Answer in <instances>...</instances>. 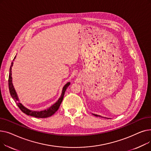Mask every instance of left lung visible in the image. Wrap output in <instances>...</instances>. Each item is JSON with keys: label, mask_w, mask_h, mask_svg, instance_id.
<instances>
[{"label": "left lung", "mask_w": 151, "mask_h": 151, "mask_svg": "<svg viewBox=\"0 0 151 151\" xmlns=\"http://www.w3.org/2000/svg\"><path fill=\"white\" fill-rule=\"evenodd\" d=\"M93 116H97V117H104V118H106V119H110V118H107V117H103V116H101L100 115H97V114H92Z\"/></svg>", "instance_id": "1"}]
</instances>
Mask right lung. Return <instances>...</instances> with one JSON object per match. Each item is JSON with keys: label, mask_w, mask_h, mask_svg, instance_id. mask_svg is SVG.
<instances>
[{"label": "right lung", "mask_w": 151, "mask_h": 151, "mask_svg": "<svg viewBox=\"0 0 151 151\" xmlns=\"http://www.w3.org/2000/svg\"><path fill=\"white\" fill-rule=\"evenodd\" d=\"M16 57H17V55H15V57H14L13 60H14V59H16ZM13 62H12V65H11L10 68V73H9V91H10V93L12 97L14 100V101L16 102V104H17V105L19 108V109L22 111L24 113H25L26 114H27L28 116H30L38 117V118H46V117H50L52 114H54L58 110V109H59V106L61 104V103L62 101V100L63 99V96H64V94H65V92L67 88L70 84V83L68 82L67 84H65L64 86L63 87L60 97H59L58 100L56 102H55L54 104H53L51 106H50V108H48L47 109H46L42 110V111L31 110V109H29L27 108H26V106H24L22 104H21L20 101H19V99L18 98V96L17 95V92H16V91L14 88L13 84L12 83V67H13Z\"/></svg>", "instance_id": "obj_1"}]
</instances>
